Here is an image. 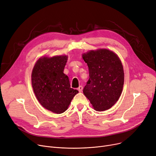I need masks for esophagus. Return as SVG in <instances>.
I'll list each match as a JSON object with an SVG mask.
<instances>
[{"mask_svg": "<svg viewBox=\"0 0 156 156\" xmlns=\"http://www.w3.org/2000/svg\"><path fill=\"white\" fill-rule=\"evenodd\" d=\"M82 90H83V87H82V85L79 86V87L78 88V90L79 92H82Z\"/></svg>", "mask_w": 156, "mask_h": 156, "instance_id": "esophagus-1", "label": "esophagus"}]
</instances>
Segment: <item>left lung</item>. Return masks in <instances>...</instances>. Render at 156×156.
<instances>
[{
  "label": "left lung",
  "mask_w": 156,
  "mask_h": 156,
  "mask_svg": "<svg viewBox=\"0 0 156 156\" xmlns=\"http://www.w3.org/2000/svg\"><path fill=\"white\" fill-rule=\"evenodd\" d=\"M82 57L89 71L84 95L96 110L110 109L118 101L123 89L124 73L120 58L106 49L92 50Z\"/></svg>",
  "instance_id": "8db88e82"
}]
</instances>
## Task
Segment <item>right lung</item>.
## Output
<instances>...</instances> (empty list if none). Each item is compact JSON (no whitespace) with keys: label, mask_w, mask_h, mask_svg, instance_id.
<instances>
[{"label":"right lung","mask_w":156,"mask_h":156,"mask_svg":"<svg viewBox=\"0 0 156 156\" xmlns=\"http://www.w3.org/2000/svg\"><path fill=\"white\" fill-rule=\"evenodd\" d=\"M66 55L39 58L32 73V85L36 96L44 108L62 113L78 93L71 88L68 76L64 73Z\"/></svg>","instance_id":"right-lung-1"}]
</instances>
